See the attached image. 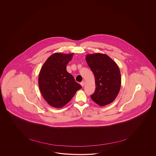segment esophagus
<instances>
[{
  "label": "esophagus",
  "instance_id": "1",
  "mask_svg": "<svg viewBox=\"0 0 156 156\" xmlns=\"http://www.w3.org/2000/svg\"><path fill=\"white\" fill-rule=\"evenodd\" d=\"M85 82L84 81V80H83V81H82V82H80V85H81V86L83 87V86H84V85H85Z\"/></svg>",
  "mask_w": 156,
  "mask_h": 156
}]
</instances>
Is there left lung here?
I'll list each match as a JSON object with an SVG mask.
<instances>
[{"label": "left lung", "mask_w": 156, "mask_h": 156, "mask_svg": "<svg viewBox=\"0 0 156 156\" xmlns=\"http://www.w3.org/2000/svg\"><path fill=\"white\" fill-rule=\"evenodd\" d=\"M86 61L95 76V90L91 99L101 106L111 104L117 97L121 85L117 64L108 55L101 53L87 54Z\"/></svg>", "instance_id": "obj_1"}]
</instances>
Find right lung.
<instances>
[{"instance_id":"right-lung-1","label":"right lung","mask_w":156,"mask_h":156,"mask_svg":"<svg viewBox=\"0 0 156 156\" xmlns=\"http://www.w3.org/2000/svg\"><path fill=\"white\" fill-rule=\"evenodd\" d=\"M73 55L74 53L53 54L47 58L39 72L38 85L41 93L44 100L54 108L63 107L82 88L66 70Z\"/></svg>"}]
</instances>
